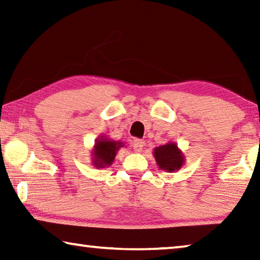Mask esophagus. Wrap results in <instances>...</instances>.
<instances>
[{"instance_id": "obj_1", "label": "esophagus", "mask_w": 260, "mask_h": 260, "mask_svg": "<svg viewBox=\"0 0 260 260\" xmlns=\"http://www.w3.org/2000/svg\"><path fill=\"white\" fill-rule=\"evenodd\" d=\"M133 149H134V151H136V152H141L142 151V149H143V146H144V142L142 140H140V139H134L133 140Z\"/></svg>"}]
</instances>
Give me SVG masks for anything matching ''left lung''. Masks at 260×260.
<instances>
[{
	"label": "left lung",
	"instance_id": "left-lung-1",
	"mask_svg": "<svg viewBox=\"0 0 260 260\" xmlns=\"http://www.w3.org/2000/svg\"><path fill=\"white\" fill-rule=\"evenodd\" d=\"M153 156L159 169L166 172H175L181 169L184 162V156L178 146L173 142L157 147L153 150Z\"/></svg>",
	"mask_w": 260,
	"mask_h": 260
}]
</instances>
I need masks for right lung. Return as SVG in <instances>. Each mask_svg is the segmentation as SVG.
<instances>
[{
    "instance_id": "add662e5",
    "label": "right lung",
    "mask_w": 260,
    "mask_h": 260,
    "mask_svg": "<svg viewBox=\"0 0 260 260\" xmlns=\"http://www.w3.org/2000/svg\"><path fill=\"white\" fill-rule=\"evenodd\" d=\"M122 146H124V143L119 142V141H112L104 138V136H100L95 141L93 149V165L98 169L110 166L114 160L117 151Z\"/></svg>"
}]
</instances>
